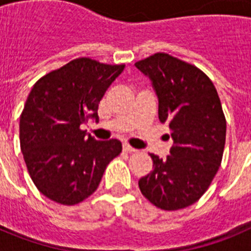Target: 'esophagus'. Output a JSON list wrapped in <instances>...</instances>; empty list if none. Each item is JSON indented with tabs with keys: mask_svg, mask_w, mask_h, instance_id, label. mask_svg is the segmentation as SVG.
Wrapping results in <instances>:
<instances>
[{
	"mask_svg": "<svg viewBox=\"0 0 251 251\" xmlns=\"http://www.w3.org/2000/svg\"><path fill=\"white\" fill-rule=\"evenodd\" d=\"M123 151H124V152H129V153H134V152H137L136 148L130 147V146H129V145H127V143H124V145H123Z\"/></svg>",
	"mask_w": 251,
	"mask_h": 251,
	"instance_id": "obj_1",
	"label": "esophagus"
}]
</instances>
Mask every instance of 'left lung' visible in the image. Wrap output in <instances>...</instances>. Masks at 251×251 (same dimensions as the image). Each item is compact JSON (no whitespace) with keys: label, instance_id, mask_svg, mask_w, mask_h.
Wrapping results in <instances>:
<instances>
[{"label":"left lung","instance_id":"8db88e82","mask_svg":"<svg viewBox=\"0 0 251 251\" xmlns=\"http://www.w3.org/2000/svg\"><path fill=\"white\" fill-rule=\"evenodd\" d=\"M158 98V118L174 145L166 159L151 153L153 170L138 186L162 210L196 202L212 182L223 159L226 121L214 84L199 68L165 52L137 61Z\"/></svg>","mask_w":251,"mask_h":251}]
</instances>
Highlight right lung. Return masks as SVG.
I'll return each instance as SVG.
<instances>
[{"label": "right lung", "mask_w": 251, "mask_h": 251, "mask_svg": "<svg viewBox=\"0 0 251 251\" xmlns=\"http://www.w3.org/2000/svg\"><path fill=\"white\" fill-rule=\"evenodd\" d=\"M123 70L124 65L80 57L32 86L20 117V145L35 186L50 200H85L122 152L118 139L97 141L80 127L99 121V101Z\"/></svg>", "instance_id": "1"}]
</instances>
